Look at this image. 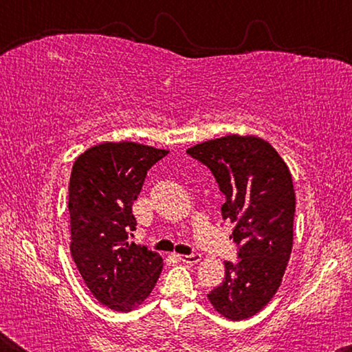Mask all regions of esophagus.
Here are the masks:
<instances>
[{
	"label": "esophagus",
	"mask_w": 352,
	"mask_h": 352,
	"mask_svg": "<svg viewBox=\"0 0 352 352\" xmlns=\"http://www.w3.org/2000/svg\"><path fill=\"white\" fill-rule=\"evenodd\" d=\"M177 258L182 262H186V264H197L201 259L200 253H192V254H177Z\"/></svg>",
	"instance_id": "esophagus-1"
}]
</instances>
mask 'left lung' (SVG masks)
Returning a JSON list of instances; mask_svg holds the SVG:
<instances>
[{
  "instance_id": "8db88e82",
  "label": "left lung",
  "mask_w": 352,
  "mask_h": 352,
  "mask_svg": "<svg viewBox=\"0 0 352 352\" xmlns=\"http://www.w3.org/2000/svg\"><path fill=\"white\" fill-rule=\"evenodd\" d=\"M212 172L225 195L223 219L236 226L237 262H225L223 283L208 294L217 312L245 320L269 305L294 245L295 190L287 164L258 136L228 135L188 148Z\"/></svg>"
}]
</instances>
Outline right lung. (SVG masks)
I'll use <instances>...</instances> for the list:
<instances>
[{
  "label": "right lung",
  "instance_id": "1",
  "mask_svg": "<svg viewBox=\"0 0 352 352\" xmlns=\"http://www.w3.org/2000/svg\"><path fill=\"white\" fill-rule=\"evenodd\" d=\"M168 153L129 141L102 142L77 157L71 170V254L94 298L113 311L140 306L162 273V256L129 237L147 170Z\"/></svg>",
  "mask_w": 352,
  "mask_h": 352
}]
</instances>
